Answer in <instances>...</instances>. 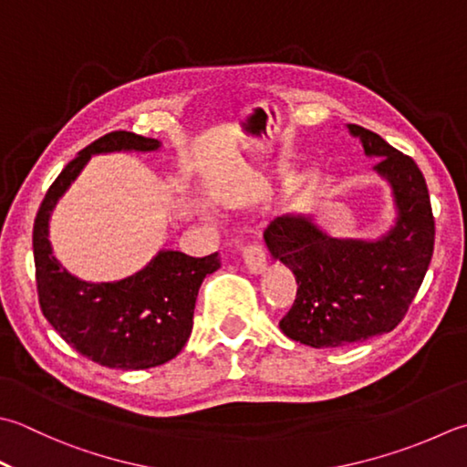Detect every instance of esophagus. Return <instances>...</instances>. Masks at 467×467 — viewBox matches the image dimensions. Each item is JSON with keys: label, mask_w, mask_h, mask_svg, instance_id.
<instances>
[{"label": "esophagus", "mask_w": 467, "mask_h": 467, "mask_svg": "<svg viewBox=\"0 0 467 467\" xmlns=\"http://www.w3.org/2000/svg\"><path fill=\"white\" fill-rule=\"evenodd\" d=\"M243 259L246 269L251 273H263L265 267H267V253H265L263 246L257 243H249L243 246Z\"/></svg>", "instance_id": "1"}]
</instances>
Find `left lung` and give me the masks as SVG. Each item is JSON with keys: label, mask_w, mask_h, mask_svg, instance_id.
Instances as JSON below:
<instances>
[{"label": "left lung", "mask_w": 467, "mask_h": 467, "mask_svg": "<svg viewBox=\"0 0 467 467\" xmlns=\"http://www.w3.org/2000/svg\"><path fill=\"white\" fill-rule=\"evenodd\" d=\"M374 171L389 182L397 218L374 241L336 239L312 214H283L265 228L273 259L294 271L297 296L281 332L312 348H340L395 330L433 257L435 221L425 178L413 158L360 125Z\"/></svg>", "instance_id": "8db88e82"}]
</instances>
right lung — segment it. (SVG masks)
<instances>
[{
  "instance_id": "add662e5",
  "label": "right lung",
  "mask_w": 467,
  "mask_h": 467,
  "mask_svg": "<svg viewBox=\"0 0 467 467\" xmlns=\"http://www.w3.org/2000/svg\"><path fill=\"white\" fill-rule=\"evenodd\" d=\"M160 145L158 140L130 131L100 137L60 171L34 221L32 244L42 314L64 342L100 367L141 370L176 358L192 334L198 289L208 273L221 267L218 253L190 257L163 249L130 277L90 283L72 275L52 254L50 214L90 155L155 151Z\"/></svg>"
}]
</instances>
